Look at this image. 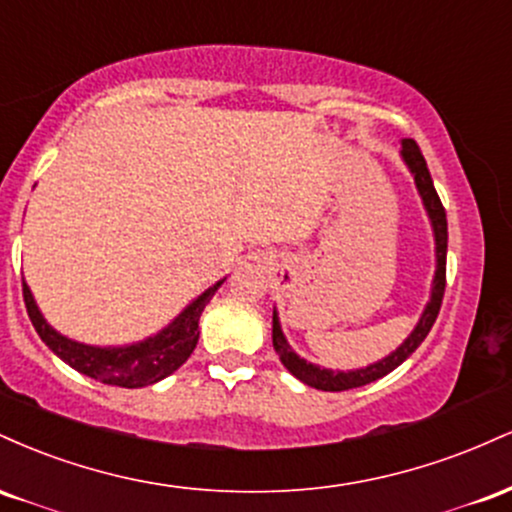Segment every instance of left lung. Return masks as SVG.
<instances>
[{
    "label": "left lung",
    "mask_w": 512,
    "mask_h": 512,
    "mask_svg": "<svg viewBox=\"0 0 512 512\" xmlns=\"http://www.w3.org/2000/svg\"><path fill=\"white\" fill-rule=\"evenodd\" d=\"M402 158L404 163H407V168L411 170V175H414L416 190H419L421 199H424V207L428 211V219H431V226H433V238H436V276H433L431 301L426 303L424 313H421L419 322H416L414 332H411L390 356H385L383 361L378 363H370L366 368L346 370V373L344 370L320 368L315 366V363H308L305 358L298 356L289 346V342H286L284 332H281V325H279V315H276L274 310V317H272L274 351L279 354L281 363L289 368V373L296 375L301 383L315 387V390H325V392L354 390V387L368 385L373 383V380L392 373L399 363L407 361V358L419 349L440 313V303H443V293H445V260H448V219H445V209L443 204H440L436 187H433L431 173H428V166H426V158L421 154L419 144H416L414 139H404L402 142Z\"/></svg>",
    "instance_id": "8db88e82"
}]
</instances>
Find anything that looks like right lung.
Instances as JSON below:
<instances>
[{"label":"right lung","instance_id":"1","mask_svg":"<svg viewBox=\"0 0 512 512\" xmlns=\"http://www.w3.org/2000/svg\"><path fill=\"white\" fill-rule=\"evenodd\" d=\"M221 284L223 279L197 296L166 330L129 346H88L55 332L35 305L26 281H23V301L40 339L74 370L93 380H101L105 385L146 387L168 378L190 358L199 339V315Z\"/></svg>","mask_w":512,"mask_h":512}]
</instances>
